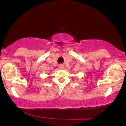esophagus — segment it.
Segmentation results:
<instances>
[{
  "mask_svg": "<svg viewBox=\"0 0 126 126\" xmlns=\"http://www.w3.org/2000/svg\"><path fill=\"white\" fill-rule=\"evenodd\" d=\"M58 67H59V68L60 69H63V64L58 65Z\"/></svg>",
  "mask_w": 126,
  "mask_h": 126,
  "instance_id": "obj_1",
  "label": "esophagus"
}]
</instances>
